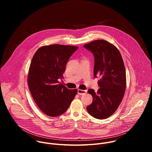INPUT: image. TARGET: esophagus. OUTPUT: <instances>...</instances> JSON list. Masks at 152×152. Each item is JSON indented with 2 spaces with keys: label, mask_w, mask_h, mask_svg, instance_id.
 I'll return each instance as SVG.
<instances>
[{
  "label": "esophagus",
  "mask_w": 152,
  "mask_h": 152,
  "mask_svg": "<svg viewBox=\"0 0 152 152\" xmlns=\"http://www.w3.org/2000/svg\"><path fill=\"white\" fill-rule=\"evenodd\" d=\"M87 93V91L86 90H80V89H78L77 90V93L79 95H83L85 94H86Z\"/></svg>",
  "instance_id": "obj_1"
}]
</instances>
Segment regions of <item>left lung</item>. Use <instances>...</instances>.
<instances>
[{
	"instance_id": "obj_1",
	"label": "left lung",
	"mask_w": 152,
	"mask_h": 152,
	"mask_svg": "<svg viewBox=\"0 0 152 152\" xmlns=\"http://www.w3.org/2000/svg\"><path fill=\"white\" fill-rule=\"evenodd\" d=\"M83 46L94 55V76H100L97 91H88L93 100L86 110L96 118L105 119L116 111L124 94L126 76L124 62L118 49L107 41L97 39Z\"/></svg>"
}]
</instances>
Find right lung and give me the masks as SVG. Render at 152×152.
Masks as SVG:
<instances>
[{"instance_id": "right-lung-1", "label": "right lung", "mask_w": 152, "mask_h": 152, "mask_svg": "<svg viewBox=\"0 0 152 152\" xmlns=\"http://www.w3.org/2000/svg\"><path fill=\"white\" fill-rule=\"evenodd\" d=\"M78 47L52 45L42 46L35 53L28 76L31 95L39 109L50 117L67 111L77 93L59 81L63 78L66 66Z\"/></svg>"}]
</instances>
